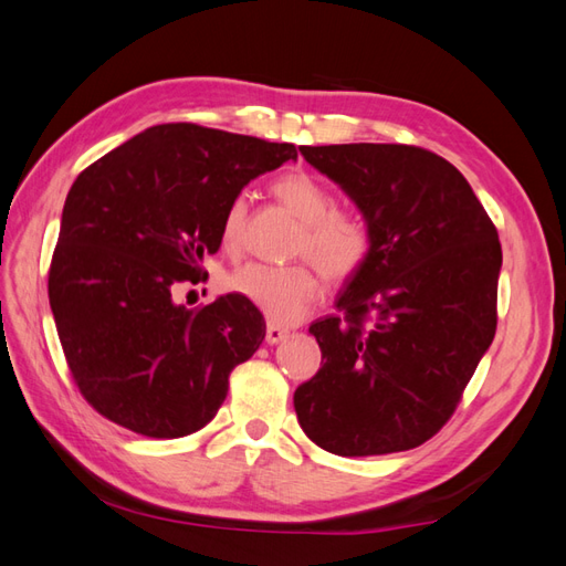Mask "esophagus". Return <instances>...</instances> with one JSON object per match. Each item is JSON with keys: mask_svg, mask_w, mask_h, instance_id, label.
Here are the masks:
<instances>
[{"mask_svg": "<svg viewBox=\"0 0 566 566\" xmlns=\"http://www.w3.org/2000/svg\"><path fill=\"white\" fill-rule=\"evenodd\" d=\"M287 337H290V331L283 328V325H279V323L266 325V342H269V345H279V342H283Z\"/></svg>", "mask_w": 566, "mask_h": 566, "instance_id": "esophagus-1", "label": "esophagus"}]
</instances>
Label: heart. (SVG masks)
<instances>
[{
	"mask_svg": "<svg viewBox=\"0 0 566 566\" xmlns=\"http://www.w3.org/2000/svg\"><path fill=\"white\" fill-rule=\"evenodd\" d=\"M271 191L302 221L295 250L310 256L325 276L333 281L349 279L366 264L373 250L370 227L358 214L335 210L333 193L316 177L287 172L273 181ZM245 214V198H233L219 227L221 245L227 250H235L241 243ZM227 287L254 304L273 323L300 321L321 295L316 271L304 262H250L231 273Z\"/></svg>",
	"mask_w": 566,
	"mask_h": 566,
	"instance_id": "b5f03b06",
	"label": "heart"
}]
</instances>
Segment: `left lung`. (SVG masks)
<instances>
[{
    "mask_svg": "<svg viewBox=\"0 0 566 566\" xmlns=\"http://www.w3.org/2000/svg\"><path fill=\"white\" fill-rule=\"evenodd\" d=\"M373 233L366 264L312 323L321 368L295 389L304 434L335 455H385L432 439L495 335L503 252L472 186L403 144L300 146Z\"/></svg>",
    "mask_w": 566,
    "mask_h": 566,
    "instance_id": "left-lung-1",
    "label": "left lung"
}]
</instances>
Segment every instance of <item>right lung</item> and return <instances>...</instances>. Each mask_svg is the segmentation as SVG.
Wrapping results in <instances>:
<instances>
[{"instance_id": "obj_1", "label": "right lung", "mask_w": 566, "mask_h": 566, "mask_svg": "<svg viewBox=\"0 0 566 566\" xmlns=\"http://www.w3.org/2000/svg\"><path fill=\"white\" fill-rule=\"evenodd\" d=\"M297 160L293 144L198 127H148L75 179L49 269V304L65 361L101 416L177 439L208 424L231 370L266 335L235 293L188 310L175 287L202 276L229 202Z\"/></svg>"}]
</instances>
